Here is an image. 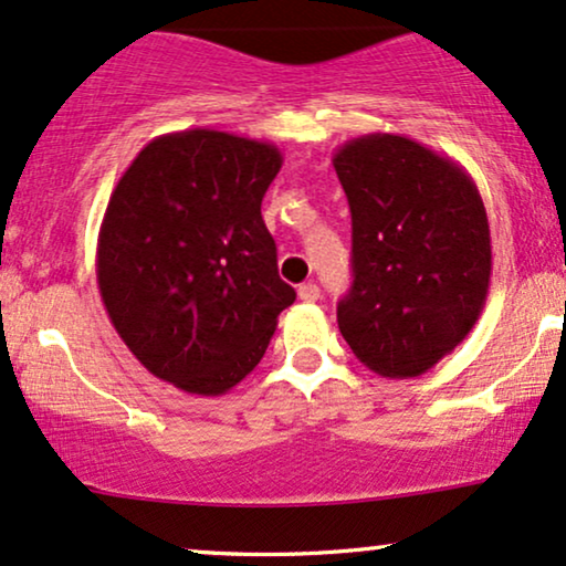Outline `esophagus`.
Instances as JSON below:
<instances>
[{"instance_id":"obj_1","label":"esophagus","mask_w":566,"mask_h":566,"mask_svg":"<svg viewBox=\"0 0 566 566\" xmlns=\"http://www.w3.org/2000/svg\"><path fill=\"white\" fill-rule=\"evenodd\" d=\"M297 295H300V300H303V303H316V300L321 297V290H318V284L307 282V284H300Z\"/></svg>"}]
</instances>
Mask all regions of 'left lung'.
Wrapping results in <instances>:
<instances>
[{
  "label": "left lung",
  "mask_w": 566,
  "mask_h": 566,
  "mask_svg": "<svg viewBox=\"0 0 566 566\" xmlns=\"http://www.w3.org/2000/svg\"><path fill=\"white\" fill-rule=\"evenodd\" d=\"M353 213V287L336 324L363 366L415 378L460 345L491 284V230L473 177L407 135L336 148Z\"/></svg>",
  "instance_id": "8db88e82"
}]
</instances>
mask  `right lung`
I'll list each match as a JSON object with an SVG mask.
<instances>
[{
  "mask_svg": "<svg viewBox=\"0 0 566 566\" xmlns=\"http://www.w3.org/2000/svg\"><path fill=\"white\" fill-rule=\"evenodd\" d=\"M282 161L274 143L192 127L146 143L112 190L102 303L140 366L188 395L238 386L295 303L261 217Z\"/></svg>",
  "mask_w": 566,
  "mask_h": 566,
  "instance_id": "add662e5",
  "label": "right lung"
}]
</instances>
